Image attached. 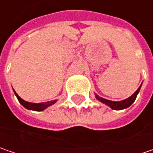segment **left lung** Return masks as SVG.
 I'll return each instance as SVG.
<instances>
[{
  "label": "left lung",
  "mask_w": 153,
  "mask_h": 153,
  "mask_svg": "<svg viewBox=\"0 0 153 153\" xmlns=\"http://www.w3.org/2000/svg\"><path fill=\"white\" fill-rule=\"evenodd\" d=\"M142 85V84H141ZM141 85L139 86V88L137 89V91L133 94L130 96L129 98L124 100H121V101H112V100H105V99H103L101 97H100L99 95L95 94V97L98 100H100V102L105 104L106 105L110 106L112 109L113 110H122V109H125V108H127L129 107L131 104L133 103L137 98V95L139 94V90L141 88Z\"/></svg>",
  "instance_id": "obj_1"
}]
</instances>
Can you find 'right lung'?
Masks as SVG:
<instances>
[{"mask_svg":"<svg viewBox=\"0 0 153 153\" xmlns=\"http://www.w3.org/2000/svg\"><path fill=\"white\" fill-rule=\"evenodd\" d=\"M14 94L17 97L19 102L23 106L28 110H33V111H43L45 110L46 108H48V106H50L51 105L54 104L56 102V100H52V101H48V102H43V103H31V102H27V101H25L24 100H22L19 95L16 94V92L14 91Z\"/></svg>","mask_w":153,"mask_h":153,"instance_id":"obj_1","label":"right lung"}]
</instances>
